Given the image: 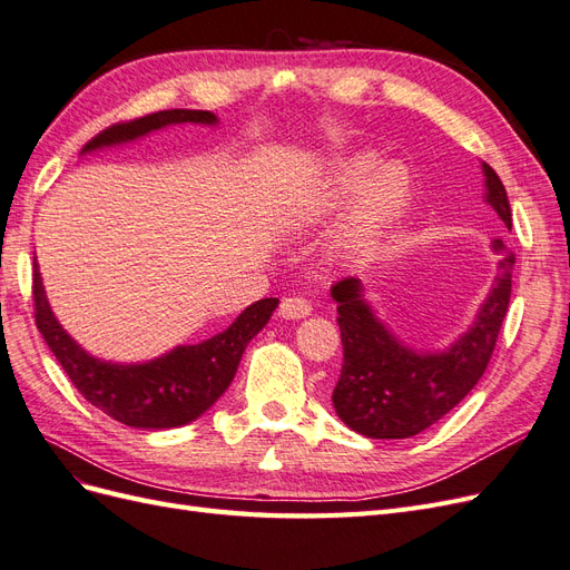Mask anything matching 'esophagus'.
<instances>
[{
  "label": "esophagus",
  "instance_id": "1",
  "mask_svg": "<svg viewBox=\"0 0 570 570\" xmlns=\"http://www.w3.org/2000/svg\"><path fill=\"white\" fill-rule=\"evenodd\" d=\"M278 314L283 318H306L312 314V302L304 297H285L278 306Z\"/></svg>",
  "mask_w": 570,
  "mask_h": 570
}]
</instances>
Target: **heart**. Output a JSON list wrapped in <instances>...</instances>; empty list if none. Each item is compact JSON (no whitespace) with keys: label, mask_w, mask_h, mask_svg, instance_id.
I'll return each instance as SVG.
<instances>
[{"label":"heart","mask_w":570,"mask_h":570,"mask_svg":"<svg viewBox=\"0 0 570 570\" xmlns=\"http://www.w3.org/2000/svg\"><path fill=\"white\" fill-rule=\"evenodd\" d=\"M373 168V154H361V157L344 161L333 176L331 197L325 202V212H337L356 197L350 228L344 235V247L354 252L368 249L373 239L402 212L409 195V183L400 168L385 166L366 181Z\"/></svg>","instance_id":"heart-1"}]
</instances>
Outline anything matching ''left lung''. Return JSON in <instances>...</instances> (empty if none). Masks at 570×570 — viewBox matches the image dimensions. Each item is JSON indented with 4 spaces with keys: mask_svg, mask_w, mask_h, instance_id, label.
<instances>
[{
    "mask_svg": "<svg viewBox=\"0 0 570 570\" xmlns=\"http://www.w3.org/2000/svg\"><path fill=\"white\" fill-rule=\"evenodd\" d=\"M488 204L511 230V206L507 189L494 168L482 164ZM499 273L475 325L454 347L442 354H416L396 342L361 299V283L344 278L333 285L342 333V373L333 390L337 416L356 433L375 440H404L423 433L450 413L485 373L499 327L511 299V273L515 254L502 239L492 245Z\"/></svg>",
    "mask_w": 570,
    "mask_h": 570,
    "instance_id": "left-lung-1",
    "label": "left lung"
}]
</instances>
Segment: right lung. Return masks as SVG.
Listing matches in <instances>:
<instances>
[{
  "label": "right lung",
  "instance_id": "add662e5",
  "mask_svg": "<svg viewBox=\"0 0 570 570\" xmlns=\"http://www.w3.org/2000/svg\"><path fill=\"white\" fill-rule=\"evenodd\" d=\"M216 124L212 111L170 109L147 114L132 120H120L95 135L85 149L105 147L135 140L149 130L168 124ZM32 271V304H36V325L42 333L47 347L57 356L73 387L99 411H105L118 423L132 428H176L195 421L209 409L218 396L228 390L247 342L268 323L278 306V299H258L247 306L235 323L212 340L187 344L170 354L137 366L105 364V361L85 354L78 344L66 335L42 289V281Z\"/></svg>",
  "mask_w": 570,
  "mask_h": 570
}]
</instances>
